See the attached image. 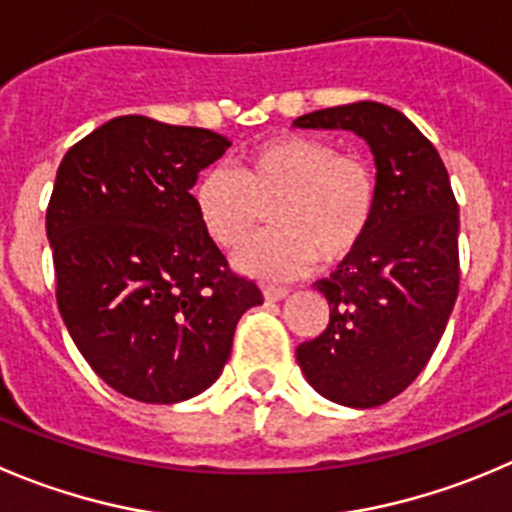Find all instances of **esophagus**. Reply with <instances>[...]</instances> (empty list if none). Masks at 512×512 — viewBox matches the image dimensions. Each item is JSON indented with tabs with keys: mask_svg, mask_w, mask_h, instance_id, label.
<instances>
[{
	"mask_svg": "<svg viewBox=\"0 0 512 512\" xmlns=\"http://www.w3.org/2000/svg\"><path fill=\"white\" fill-rule=\"evenodd\" d=\"M289 296V289L284 286H264V299L266 301H281Z\"/></svg>",
	"mask_w": 512,
	"mask_h": 512,
	"instance_id": "esophagus-1",
	"label": "esophagus"
}]
</instances>
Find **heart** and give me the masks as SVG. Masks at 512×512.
<instances>
[{
	"mask_svg": "<svg viewBox=\"0 0 512 512\" xmlns=\"http://www.w3.org/2000/svg\"><path fill=\"white\" fill-rule=\"evenodd\" d=\"M201 226L223 248L248 236L269 208L271 231L248 238L233 266L256 279L284 281L319 261L352 259L372 228L377 178L359 155L339 153L329 140L284 133L253 145L236 170L213 165L193 188Z\"/></svg>",
	"mask_w": 512,
	"mask_h": 512,
	"instance_id": "heart-1",
	"label": "heart"
}]
</instances>
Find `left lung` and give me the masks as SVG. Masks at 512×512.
Returning <instances> with one entry per match:
<instances>
[{"instance_id":"obj_1","label":"left lung","mask_w":512,"mask_h":512,"mask_svg":"<svg viewBox=\"0 0 512 512\" xmlns=\"http://www.w3.org/2000/svg\"><path fill=\"white\" fill-rule=\"evenodd\" d=\"M294 128L349 130L377 165L367 238L316 289L329 326L296 347L306 382L337 405L369 410L405 392L445 332L460 286V216L435 145L412 120L362 100L301 115Z\"/></svg>"}]
</instances>
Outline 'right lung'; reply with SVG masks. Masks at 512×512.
I'll list each match as a JSON object with an SVG mask.
<instances>
[{
    "mask_svg": "<svg viewBox=\"0 0 512 512\" xmlns=\"http://www.w3.org/2000/svg\"><path fill=\"white\" fill-rule=\"evenodd\" d=\"M231 140L145 115L107 120L57 168L47 238L57 306L82 357L148 405L206 392L243 311L264 304L201 226L191 188Z\"/></svg>",
    "mask_w": 512,
    "mask_h": 512,
    "instance_id": "1",
    "label": "right lung"
}]
</instances>
